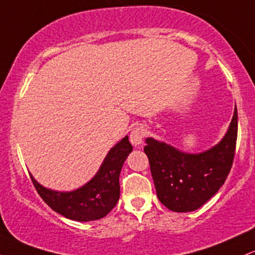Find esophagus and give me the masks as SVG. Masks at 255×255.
Returning a JSON list of instances; mask_svg holds the SVG:
<instances>
[{
	"label": "esophagus",
	"mask_w": 255,
	"mask_h": 255,
	"mask_svg": "<svg viewBox=\"0 0 255 255\" xmlns=\"http://www.w3.org/2000/svg\"><path fill=\"white\" fill-rule=\"evenodd\" d=\"M145 136V128L142 126H136L134 127L130 131L129 140L133 146H139L142 144V140H144Z\"/></svg>",
	"instance_id": "obj_1"
}]
</instances>
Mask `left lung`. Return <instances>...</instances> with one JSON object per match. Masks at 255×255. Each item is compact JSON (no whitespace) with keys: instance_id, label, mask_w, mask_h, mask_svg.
I'll return each mask as SVG.
<instances>
[{"instance_id":"1","label":"left lung","mask_w":255,"mask_h":255,"mask_svg":"<svg viewBox=\"0 0 255 255\" xmlns=\"http://www.w3.org/2000/svg\"><path fill=\"white\" fill-rule=\"evenodd\" d=\"M238 139V109L221 141L199 153L183 152L146 137L145 153L159 201L175 212L198 210L219 191L228 177Z\"/></svg>"}]
</instances>
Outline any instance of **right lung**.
I'll use <instances>...</instances> for the list:
<instances>
[{"mask_svg": "<svg viewBox=\"0 0 255 255\" xmlns=\"http://www.w3.org/2000/svg\"><path fill=\"white\" fill-rule=\"evenodd\" d=\"M131 151L133 147L126 135L108 152L95 176L74 191L60 192L46 188L31 175L32 182L38 194L55 212L73 221H97L105 217L118 204L120 172Z\"/></svg>", "mask_w": 255, "mask_h": 255, "instance_id": "right-lung-1", "label": "right lung"}]
</instances>
